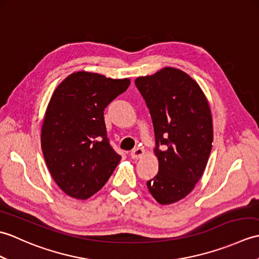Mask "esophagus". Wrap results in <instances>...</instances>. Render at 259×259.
Masks as SVG:
<instances>
[{"mask_svg":"<svg viewBox=\"0 0 259 259\" xmlns=\"http://www.w3.org/2000/svg\"><path fill=\"white\" fill-rule=\"evenodd\" d=\"M144 153H145V150L142 149V148L138 147V148H135V149L130 152V156L133 159H139L144 156Z\"/></svg>","mask_w":259,"mask_h":259,"instance_id":"34e87169","label":"esophagus"}]
</instances>
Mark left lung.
Instances as JSON below:
<instances>
[{
	"label": "left lung",
	"mask_w": 259,
	"mask_h": 259,
	"mask_svg": "<svg viewBox=\"0 0 259 259\" xmlns=\"http://www.w3.org/2000/svg\"><path fill=\"white\" fill-rule=\"evenodd\" d=\"M155 130L159 171L147 181L161 205L183 199L200 179L212 147L208 101L190 76L174 68L137 78Z\"/></svg>",
	"instance_id": "obj_1"
}]
</instances>
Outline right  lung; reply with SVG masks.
<instances>
[{
  "instance_id": "obj_1",
  "label": "right lung",
  "mask_w": 259,
  "mask_h": 259,
  "mask_svg": "<svg viewBox=\"0 0 259 259\" xmlns=\"http://www.w3.org/2000/svg\"><path fill=\"white\" fill-rule=\"evenodd\" d=\"M129 85V79L75 72L53 92L41 147L52 178L67 195L91 197L118 166L121 156L110 145L103 111Z\"/></svg>"
}]
</instances>
